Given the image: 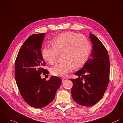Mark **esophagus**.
Returning <instances> with one entry per match:
<instances>
[{"instance_id": "34e87169", "label": "esophagus", "mask_w": 123, "mask_h": 123, "mask_svg": "<svg viewBox=\"0 0 123 123\" xmlns=\"http://www.w3.org/2000/svg\"><path fill=\"white\" fill-rule=\"evenodd\" d=\"M68 80V79L67 78H62V82H64V81H65L66 80Z\"/></svg>"}]
</instances>
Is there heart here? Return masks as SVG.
Returning <instances> with one entry per match:
<instances>
[{
  "label": "heart",
  "mask_w": 123,
  "mask_h": 123,
  "mask_svg": "<svg viewBox=\"0 0 123 123\" xmlns=\"http://www.w3.org/2000/svg\"><path fill=\"white\" fill-rule=\"evenodd\" d=\"M52 46H45L42 50L43 59L50 64H54L58 55L62 54L63 62L51 68V74L65 77L74 68L82 66L87 60L91 50L90 43L83 35L67 32L61 33L51 41Z\"/></svg>",
  "instance_id": "b5f03b06"
}]
</instances>
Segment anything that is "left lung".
Returning a JSON list of instances; mask_svg holds the SVG:
<instances>
[{
    "label": "left lung",
    "mask_w": 123,
    "mask_h": 123,
    "mask_svg": "<svg viewBox=\"0 0 123 123\" xmlns=\"http://www.w3.org/2000/svg\"><path fill=\"white\" fill-rule=\"evenodd\" d=\"M92 44L91 57L75 73L79 77L70 79L73 83L71 95L78 104L92 106L103 97L109 81L110 59L108 52L94 35L89 34Z\"/></svg>",
    "instance_id": "left-lung-1"
}]
</instances>
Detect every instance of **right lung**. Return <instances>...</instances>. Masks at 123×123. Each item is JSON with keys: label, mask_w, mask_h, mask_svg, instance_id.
Instances as JSON below:
<instances>
[{"label": "right lung", "mask_w": 123, "mask_h": 123, "mask_svg": "<svg viewBox=\"0 0 123 123\" xmlns=\"http://www.w3.org/2000/svg\"><path fill=\"white\" fill-rule=\"evenodd\" d=\"M46 34L30 36L21 47L15 62V78L20 94L29 105L44 107L53 101L61 85V79L52 76L50 80L42 79L40 74H48L41 48Z\"/></svg>", "instance_id": "right-lung-1"}]
</instances>
